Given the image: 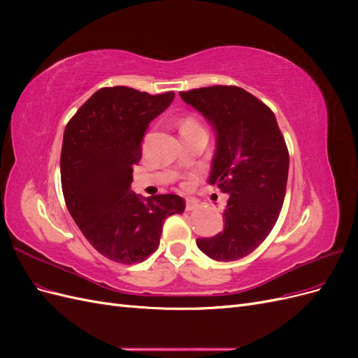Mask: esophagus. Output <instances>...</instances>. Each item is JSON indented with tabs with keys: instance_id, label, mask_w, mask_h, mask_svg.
<instances>
[{
	"instance_id": "esophagus-1",
	"label": "esophagus",
	"mask_w": 358,
	"mask_h": 358,
	"mask_svg": "<svg viewBox=\"0 0 358 358\" xmlns=\"http://www.w3.org/2000/svg\"><path fill=\"white\" fill-rule=\"evenodd\" d=\"M199 208V203L196 200H187V204H185V209L187 210H194Z\"/></svg>"
}]
</instances>
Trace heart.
I'll return each mask as SVG.
<instances>
[{"mask_svg": "<svg viewBox=\"0 0 358 358\" xmlns=\"http://www.w3.org/2000/svg\"><path fill=\"white\" fill-rule=\"evenodd\" d=\"M189 125H197V124L194 122V121H191V119H187V121H183V124H182V128L189 127Z\"/></svg>", "mask_w": 358, "mask_h": 358, "instance_id": "b5f03b06", "label": "heart"}]
</instances>
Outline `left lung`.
<instances>
[{
  "label": "left lung",
  "mask_w": 358,
  "mask_h": 358,
  "mask_svg": "<svg viewBox=\"0 0 358 358\" xmlns=\"http://www.w3.org/2000/svg\"><path fill=\"white\" fill-rule=\"evenodd\" d=\"M179 95L213 128L216 148L208 182L230 197L222 231L197 239V246L216 262L241 259L263 243L282 209L289 167L284 136L273 112L237 86Z\"/></svg>",
  "instance_id": "1"
}]
</instances>
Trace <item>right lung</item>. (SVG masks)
<instances>
[{
  "mask_svg": "<svg viewBox=\"0 0 358 358\" xmlns=\"http://www.w3.org/2000/svg\"><path fill=\"white\" fill-rule=\"evenodd\" d=\"M175 100L127 86L96 91L70 119L62 138L61 183L67 209L101 255L142 263L157 251L162 224L185 209L176 194L131 191L149 124Z\"/></svg>",
  "mask_w": 358,
  "mask_h": 358,
  "instance_id": "obj_1",
  "label": "right lung"
}]
</instances>
